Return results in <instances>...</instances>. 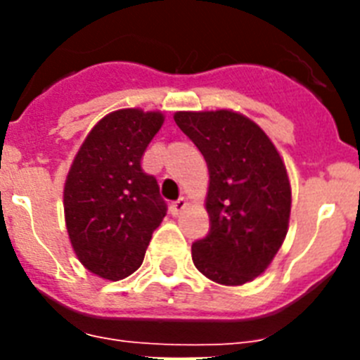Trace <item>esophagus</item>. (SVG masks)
I'll return each mask as SVG.
<instances>
[{"mask_svg":"<svg viewBox=\"0 0 360 360\" xmlns=\"http://www.w3.org/2000/svg\"><path fill=\"white\" fill-rule=\"evenodd\" d=\"M186 205H187L186 198L174 200V202L171 203V212H173V214H180V212H182L184 209H186Z\"/></svg>","mask_w":360,"mask_h":360,"instance_id":"34e87169","label":"esophagus"}]
</instances>
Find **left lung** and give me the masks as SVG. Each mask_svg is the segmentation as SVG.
Listing matches in <instances>:
<instances>
[{"label":"left lung","instance_id":"obj_1","mask_svg":"<svg viewBox=\"0 0 360 360\" xmlns=\"http://www.w3.org/2000/svg\"><path fill=\"white\" fill-rule=\"evenodd\" d=\"M174 122L209 167V232L191 247L193 263L219 285L252 281L287 236V167L263 129L240 113L178 111Z\"/></svg>","mask_w":360,"mask_h":360}]
</instances>
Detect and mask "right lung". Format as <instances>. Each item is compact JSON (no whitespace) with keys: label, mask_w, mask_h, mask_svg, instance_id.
<instances>
[{"label":"right lung","mask_w":360,"mask_h":360,"mask_svg":"<svg viewBox=\"0 0 360 360\" xmlns=\"http://www.w3.org/2000/svg\"><path fill=\"white\" fill-rule=\"evenodd\" d=\"M164 115L119 110L95 124L70 167L65 218L72 247L86 269L110 281L144 262L153 231L167 212L157 178L141 160Z\"/></svg>","instance_id":"right-lung-1"}]
</instances>
